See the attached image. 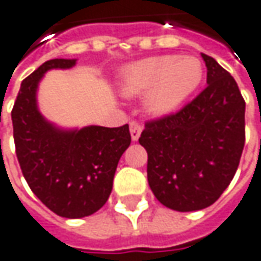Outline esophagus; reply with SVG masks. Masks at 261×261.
<instances>
[{
  "label": "esophagus",
  "mask_w": 261,
  "mask_h": 261,
  "mask_svg": "<svg viewBox=\"0 0 261 261\" xmlns=\"http://www.w3.org/2000/svg\"><path fill=\"white\" fill-rule=\"evenodd\" d=\"M141 130H143V125L137 121H131L130 122V134H131V139L134 140V141H137L140 137V134H141Z\"/></svg>",
  "instance_id": "esophagus-1"
}]
</instances>
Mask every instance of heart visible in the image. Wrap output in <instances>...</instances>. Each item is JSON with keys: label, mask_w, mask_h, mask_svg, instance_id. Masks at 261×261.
<instances>
[{"label": "heart", "mask_w": 261, "mask_h": 261, "mask_svg": "<svg viewBox=\"0 0 261 261\" xmlns=\"http://www.w3.org/2000/svg\"><path fill=\"white\" fill-rule=\"evenodd\" d=\"M202 65L192 56L162 55L122 69L120 89L127 96L146 95V110L163 117L175 113L202 81Z\"/></svg>", "instance_id": "b5f03b06"}]
</instances>
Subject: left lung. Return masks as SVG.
<instances>
[{
	"instance_id": "1",
	"label": "left lung",
	"mask_w": 261,
	"mask_h": 261,
	"mask_svg": "<svg viewBox=\"0 0 261 261\" xmlns=\"http://www.w3.org/2000/svg\"><path fill=\"white\" fill-rule=\"evenodd\" d=\"M208 86L180 111L146 122L147 180L160 203L180 212L210 206L237 172L246 141V102L237 82L208 55Z\"/></svg>"
}]
</instances>
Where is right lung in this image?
<instances>
[{
  "instance_id": "obj_1",
  "label": "right lung",
  "mask_w": 261,
  "mask_h": 261,
  "mask_svg": "<svg viewBox=\"0 0 261 261\" xmlns=\"http://www.w3.org/2000/svg\"><path fill=\"white\" fill-rule=\"evenodd\" d=\"M75 59H51L21 82L14 103L15 153L33 193L50 211L82 218L102 208L113 191L115 169L130 146L128 124L62 130L37 108V88L50 69H69Z\"/></svg>"
}]
</instances>
